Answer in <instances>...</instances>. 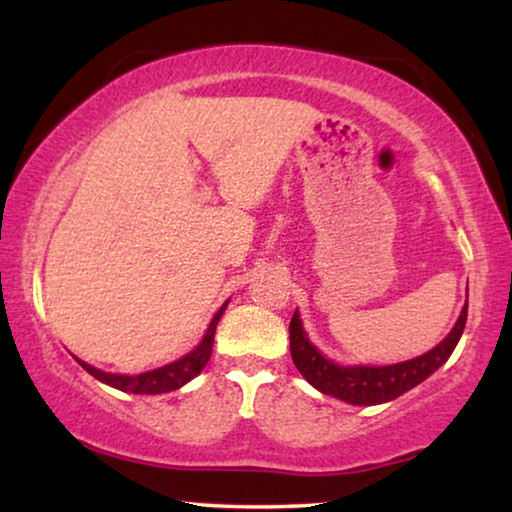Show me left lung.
Wrapping results in <instances>:
<instances>
[{
    "instance_id": "8db88e82",
    "label": "left lung",
    "mask_w": 512,
    "mask_h": 512,
    "mask_svg": "<svg viewBox=\"0 0 512 512\" xmlns=\"http://www.w3.org/2000/svg\"><path fill=\"white\" fill-rule=\"evenodd\" d=\"M466 309H469V302H466L462 314H459L455 328L448 332V337L443 339L439 346H434L432 351L422 353L413 360L385 367H344L328 360L309 342L307 332L302 328L300 314L295 311L291 325H288V332H291V355L298 372L305 376L316 390H321L323 395L337 397L342 399V402L355 406L383 404L404 395L406 390L416 388L418 383L425 381L429 374H434L436 369L450 358V353L455 351L459 337H462L464 332Z\"/></svg>"
}]
</instances>
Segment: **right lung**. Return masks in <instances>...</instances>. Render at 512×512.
<instances>
[{
    "mask_svg": "<svg viewBox=\"0 0 512 512\" xmlns=\"http://www.w3.org/2000/svg\"><path fill=\"white\" fill-rule=\"evenodd\" d=\"M228 307V300L224 305L219 307L217 314L207 325V332L203 337V342L198 344L194 351L182 355L180 360L170 362V365H164L159 369H152V372H143V374H136V376H124V374H108V372H101V369H96L92 365H87V362L78 360V365L85 369L87 374H92L96 381L110 385V388H117L122 392H133V395H161V392H170V390H177L182 388L184 383H189L194 376H198L203 372V367L207 365V360H210L212 355V344H214V332H217V323L219 318L224 316V311Z\"/></svg>",
    "mask_w": 512,
    "mask_h": 512,
    "instance_id": "add662e5",
    "label": "right lung"
}]
</instances>
